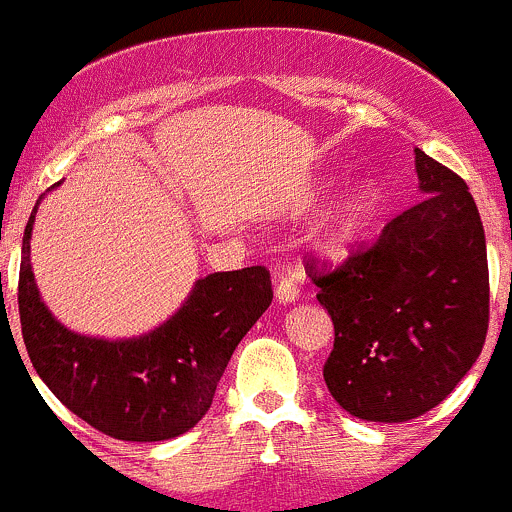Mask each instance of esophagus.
<instances>
[{
  "instance_id": "34e87169",
  "label": "esophagus",
  "mask_w": 512,
  "mask_h": 512,
  "mask_svg": "<svg viewBox=\"0 0 512 512\" xmlns=\"http://www.w3.org/2000/svg\"><path fill=\"white\" fill-rule=\"evenodd\" d=\"M276 298L278 303H293L298 298V283L293 276H278L276 283Z\"/></svg>"
}]
</instances>
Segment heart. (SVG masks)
I'll list each match as a JSON object with an SVG mask.
<instances>
[{"label":"heart","mask_w":512,"mask_h":512,"mask_svg":"<svg viewBox=\"0 0 512 512\" xmlns=\"http://www.w3.org/2000/svg\"><path fill=\"white\" fill-rule=\"evenodd\" d=\"M386 194L376 181H361L348 189L328 211L316 234V246L328 256H343L373 229L381 216Z\"/></svg>","instance_id":"1"}]
</instances>
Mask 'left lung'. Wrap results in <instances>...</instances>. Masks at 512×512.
Listing matches in <instances>:
<instances>
[{"instance_id":"1","label":"left lung","mask_w":512,"mask_h":512,"mask_svg":"<svg viewBox=\"0 0 512 512\" xmlns=\"http://www.w3.org/2000/svg\"><path fill=\"white\" fill-rule=\"evenodd\" d=\"M421 199L371 249L333 271L306 261L331 313L323 381L361 421L403 423L438 406L473 368L488 333L485 231L468 186L416 149Z\"/></svg>"}]
</instances>
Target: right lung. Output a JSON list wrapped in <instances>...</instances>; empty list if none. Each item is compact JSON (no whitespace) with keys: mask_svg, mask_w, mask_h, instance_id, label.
<instances>
[{"mask_svg":"<svg viewBox=\"0 0 512 512\" xmlns=\"http://www.w3.org/2000/svg\"><path fill=\"white\" fill-rule=\"evenodd\" d=\"M37 206L24 229L17 298L39 378L74 416L111 438L154 443L194 428L211 408L231 353L271 306V273L263 266L209 273L169 321L144 336H82L39 296L29 263Z\"/></svg>","mask_w":512,"mask_h":512,"instance_id":"right-lung-1","label":"right lung"}]
</instances>
